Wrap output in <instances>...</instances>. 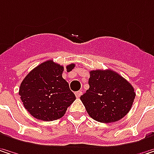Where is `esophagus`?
I'll return each mask as SVG.
<instances>
[{"label":"esophagus","mask_w":154,"mask_h":154,"mask_svg":"<svg viewBox=\"0 0 154 154\" xmlns=\"http://www.w3.org/2000/svg\"><path fill=\"white\" fill-rule=\"evenodd\" d=\"M81 95H82V91H78L76 92V97H77V98H80Z\"/></svg>","instance_id":"esophagus-1"}]
</instances>
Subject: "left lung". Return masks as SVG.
<instances>
[{"label":"left lung","mask_w":154,"mask_h":154,"mask_svg":"<svg viewBox=\"0 0 154 154\" xmlns=\"http://www.w3.org/2000/svg\"><path fill=\"white\" fill-rule=\"evenodd\" d=\"M89 89L82 100L88 115L100 122H114L131 110L136 96L133 86L112 69L90 71Z\"/></svg>","instance_id":"1"}]
</instances>
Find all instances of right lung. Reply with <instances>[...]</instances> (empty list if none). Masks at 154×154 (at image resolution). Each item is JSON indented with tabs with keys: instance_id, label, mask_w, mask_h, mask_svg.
<instances>
[{
	"instance_id": "right-lung-1",
	"label": "right lung",
	"mask_w": 154,
	"mask_h": 154,
	"mask_svg": "<svg viewBox=\"0 0 154 154\" xmlns=\"http://www.w3.org/2000/svg\"><path fill=\"white\" fill-rule=\"evenodd\" d=\"M74 67V63L68 65L67 71ZM63 66L49 60L34 68L22 81L20 98L34 118L48 122L62 118L76 100L68 82L63 79Z\"/></svg>"
}]
</instances>
